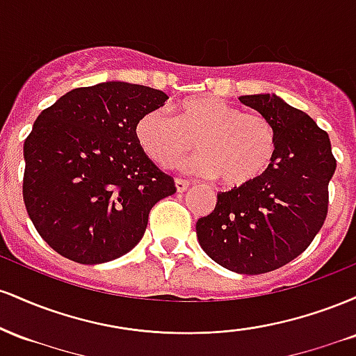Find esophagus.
Listing matches in <instances>:
<instances>
[{
    "mask_svg": "<svg viewBox=\"0 0 356 356\" xmlns=\"http://www.w3.org/2000/svg\"><path fill=\"white\" fill-rule=\"evenodd\" d=\"M187 187H189V182L184 181V179H175V189H177V192H186Z\"/></svg>",
    "mask_w": 356,
    "mask_h": 356,
    "instance_id": "esophagus-1",
    "label": "esophagus"
}]
</instances>
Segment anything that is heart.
<instances>
[{
	"mask_svg": "<svg viewBox=\"0 0 356 356\" xmlns=\"http://www.w3.org/2000/svg\"><path fill=\"white\" fill-rule=\"evenodd\" d=\"M136 138L147 157L170 167L194 149L202 155L192 170L219 177L231 189L252 186L268 172L276 155L275 127L261 113H249L216 99L192 97L175 105L145 112L136 124Z\"/></svg>",
	"mask_w": 356,
	"mask_h": 356,
	"instance_id": "obj_1",
	"label": "heart"
}]
</instances>
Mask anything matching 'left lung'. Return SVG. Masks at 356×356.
Wrapping results in <instances>:
<instances>
[{
	"label": "left lung",
	"instance_id": "obj_1",
	"mask_svg": "<svg viewBox=\"0 0 356 356\" xmlns=\"http://www.w3.org/2000/svg\"><path fill=\"white\" fill-rule=\"evenodd\" d=\"M239 102L275 127V161L252 186L219 192L195 232L204 252L222 268L261 275L300 256L321 229L337 161L328 134L281 97L257 93Z\"/></svg>",
	"mask_w": 356,
	"mask_h": 356
}]
</instances>
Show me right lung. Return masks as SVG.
I'll list each match as a JSON object with an SVG mask.
<instances>
[{
  "instance_id": "obj_1",
  "label": "right lung",
  "mask_w": 356,
  "mask_h": 356,
  "mask_svg": "<svg viewBox=\"0 0 356 356\" xmlns=\"http://www.w3.org/2000/svg\"><path fill=\"white\" fill-rule=\"evenodd\" d=\"M169 99L127 81L75 88L43 110L23 147V199L50 248L102 264L140 243L149 212L175 192L136 138L145 112Z\"/></svg>"
}]
</instances>
